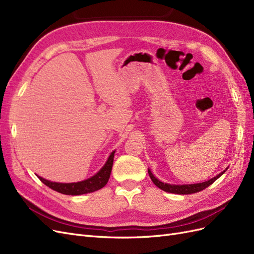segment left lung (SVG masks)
<instances>
[{"label": "left lung", "mask_w": 254, "mask_h": 254, "mask_svg": "<svg viewBox=\"0 0 254 254\" xmlns=\"http://www.w3.org/2000/svg\"><path fill=\"white\" fill-rule=\"evenodd\" d=\"M227 171V170H226ZM226 171L221 172L220 174H218L216 177H214V178L201 182V183H195V184H168V183H164L162 181H160L159 179H157L155 176L152 175V173L150 172V170H148V174L151 181L155 183V186H157L159 189L163 190L167 193H173V194H179V195H189V194H194V193H198V191H200L204 189H206L213 182L216 181L219 177L224 174Z\"/></svg>", "instance_id": "obj_1"}]
</instances>
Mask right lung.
<instances>
[{"label":"right lung","instance_id":"right-lung-1","mask_svg":"<svg viewBox=\"0 0 254 254\" xmlns=\"http://www.w3.org/2000/svg\"><path fill=\"white\" fill-rule=\"evenodd\" d=\"M114 152L115 151L111 152V155L109 156L108 160H107L105 165L102 167V170L87 180H83L80 182H74V183H59V182H52L49 180H45L42 178V177H39V176H38V178H39L41 182H43L47 187L58 191V193L64 194V195L75 196V195L92 193V191L101 190L106 186L107 182H108L110 178L112 165H113Z\"/></svg>","mask_w":254,"mask_h":254}]
</instances>
